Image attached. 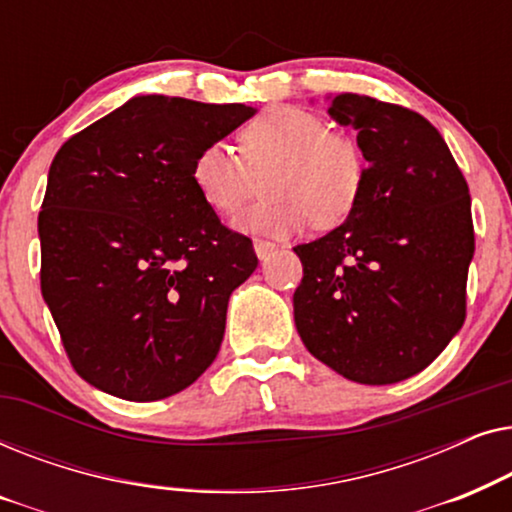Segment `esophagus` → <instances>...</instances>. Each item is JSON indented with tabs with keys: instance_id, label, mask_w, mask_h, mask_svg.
<instances>
[{
	"instance_id": "esophagus-1",
	"label": "esophagus",
	"mask_w": 512,
	"mask_h": 512,
	"mask_svg": "<svg viewBox=\"0 0 512 512\" xmlns=\"http://www.w3.org/2000/svg\"><path fill=\"white\" fill-rule=\"evenodd\" d=\"M275 249H277V247H275V244H272V242H265V240H256V242H254V251H256L258 261H265V258H268Z\"/></svg>"
}]
</instances>
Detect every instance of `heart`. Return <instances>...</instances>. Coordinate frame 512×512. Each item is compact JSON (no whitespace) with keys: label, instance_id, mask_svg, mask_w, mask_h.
I'll return each instance as SVG.
<instances>
[{"label":"heart","instance_id":"heart-1","mask_svg":"<svg viewBox=\"0 0 512 512\" xmlns=\"http://www.w3.org/2000/svg\"><path fill=\"white\" fill-rule=\"evenodd\" d=\"M191 177L202 202L223 219L240 212L263 186L265 198L235 226L289 237L310 221L319 230L340 226L361 198L366 163L359 144L326 130L319 116L272 107L242 128L240 156L223 144H207L193 160Z\"/></svg>","mask_w":512,"mask_h":512}]
</instances>
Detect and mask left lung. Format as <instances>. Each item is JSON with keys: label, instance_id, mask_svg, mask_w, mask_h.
<instances>
[{"label": "left lung", "instance_id": "8db88e82", "mask_svg": "<svg viewBox=\"0 0 512 512\" xmlns=\"http://www.w3.org/2000/svg\"><path fill=\"white\" fill-rule=\"evenodd\" d=\"M368 160L345 223L293 247L303 282L293 319L314 359L359 384L424 370L459 333L475 251L471 195L424 116L366 95L331 97Z\"/></svg>", "mask_w": 512, "mask_h": 512}]
</instances>
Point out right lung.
<instances>
[{
	"mask_svg": "<svg viewBox=\"0 0 512 512\" xmlns=\"http://www.w3.org/2000/svg\"><path fill=\"white\" fill-rule=\"evenodd\" d=\"M256 114L137 95L55 153L39 212L41 296L76 373L125 401L191 387L258 258L193 186V160Z\"/></svg>",
	"mask_w": 512,
	"mask_h": 512,
	"instance_id": "1",
	"label": "right lung"
}]
</instances>
